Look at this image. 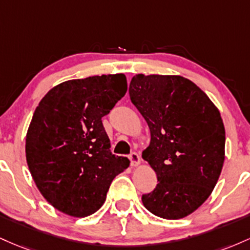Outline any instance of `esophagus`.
<instances>
[{"instance_id":"1","label":"esophagus","mask_w":250,"mask_h":250,"mask_svg":"<svg viewBox=\"0 0 250 250\" xmlns=\"http://www.w3.org/2000/svg\"><path fill=\"white\" fill-rule=\"evenodd\" d=\"M128 158H130L131 165H132L133 167H138V165L140 164V156H139V153L132 152L130 156H128Z\"/></svg>"}]
</instances>
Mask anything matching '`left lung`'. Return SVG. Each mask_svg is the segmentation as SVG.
<instances>
[{"label": "left lung", "instance_id": "8db88e82", "mask_svg": "<svg viewBox=\"0 0 250 250\" xmlns=\"http://www.w3.org/2000/svg\"><path fill=\"white\" fill-rule=\"evenodd\" d=\"M128 92L150 128L142 157L158 179L156 189L142 196L143 204L158 217H186L207 201L222 171L226 131L220 111L181 75L137 74Z\"/></svg>", "mask_w": 250, "mask_h": 250}]
</instances>
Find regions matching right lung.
I'll return each mask as SVG.
<instances>
[{
	"label": "right lung",
	"instance_id": "1",
	"mask_svg": "<svg viewBox=\"0 0 250 250\" xmlns=\"http://www.w3.org/2000/svg\"><path fill=\"white\" fill-rule=\"evenodd\" d=\"M127 91L124 74L64 81L39 103L26 136V158L41 195L73 217L94 214L111 182L130 165L112 155L102 118Z\"/></svg>",
	"mask_w": 250,
	"mask_h": 250
}]
</instances>
